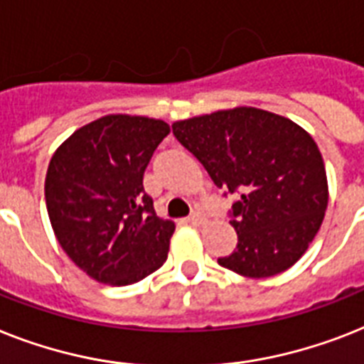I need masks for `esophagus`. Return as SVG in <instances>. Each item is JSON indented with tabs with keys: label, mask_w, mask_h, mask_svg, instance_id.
I'll return each mask as SVG.
<instances>
[{
	"label": "esophagus",
	"mask_w": 364,
	"mask_h": 364,
	"mask_svg": "<svg viewBox=\"0 0 364 364\" xmlns=\"http://www.w3.org/2000/svg\"><path fill=\"white\" fill-rule=\"evenodd\" d=\"M187 223L191 224V226H202V224L205 223V218H203L202 213H192L191 217H187Z\"/></svg>",
	"instance_id": "1"
}]
</instances>
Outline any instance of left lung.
Wrapping results in <instances>:
<instances>
[{
    "label": "left lung",
    "mask_w": 364,
    "mask_h": 364,
    "mask_svg": "<svg viewBox=\"0 0 364 364\" xmlns=\"http://www.w3.org/2000/svg\"><path fill=\"white\" fill-rule=\"evenodd\" d=\"M226 194L237 247L218 264L249 279L289 269L306 252L326 215L329 191L321 153L294 121L239 106L172 125Z\"/></svg>",
    "instance_id": "8db88e82"
}]
</instances>
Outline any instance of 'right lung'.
<instances>
[{
    "label": "right lung",
    "instance_id": "add662e5",
    "mask_svg": "<svg viewBox=\"0 0 364 364\" xmlns=\"http://www.w3.org/2000/svg\"><path fill=\"white\" fill-rule=\"evenodd\" d=\"M170 132L161 119L105 115L58 147L44 198L61 249L91 279L127 286L168 258L172 220H162L144 191V172Z\"/></svg>",
    "mask_w": 364,
    "mask_h": 364
}]
</instances>
